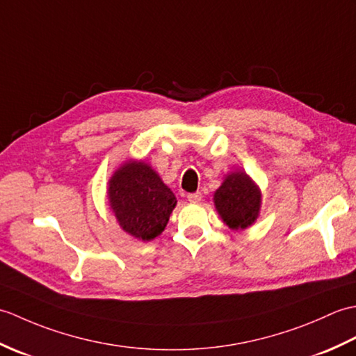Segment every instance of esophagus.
<instances>
[{"mask_svg": "<svg viewBox=\"0 0 356 356\" xmlns=\"http://www.w3.org/2000/svg\"><path fill=\"white\" fill-rule=\"evenodd\" d=\"M186 199L190 200V202H200L202 200V193H191V194H188L186 195Z\"/></svg>", "mask_w": 356, "mask_h": 356, "instance_id": "obj_1", "label": "esophagus"}]
</instances>
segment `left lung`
<instances>
[{"mask_svg": "<svg viewBox=\"0 0 356 356\" xmlns=\"http://www.w3.org/2000/svg\"><path fill=\"white\" fill-rule=\"evenodd\" d=\"M214 205L226 226L236 231L246 229L260 214V188L245 171L229 172L214 193Z\"/></svg>", "mask_w": 356, "mask_h": 356, "instance_id": "8db88e82", "label": "left lung"}]
</instances>
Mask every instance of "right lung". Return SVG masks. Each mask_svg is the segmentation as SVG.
Instances as JSON below:
<instances>
[{
  "label": "right lung",
  "instance_id": "right-lung-1",
  "mask_svg": "<svg viewBox=\"0 0 356 356\" xmlns=\"http://www.w3.org/2000/svg\"><path fill=\"white\" fill-rule=\"evenodd\" d=\"M108 202L120 228L142 241L161 236L177 205L176 195L142 161H127L115 171L108 180Z\"/></svg>",
  "mask_w": 356,
  "mask_h": 356
}]
</instances>
